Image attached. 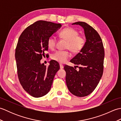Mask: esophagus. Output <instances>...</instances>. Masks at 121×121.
I'll return each instance as SVG.
<instances>
[{"instance_id": "34e87169", "label": "esophagus", "mask_w": 121, "mask_h": 121, "mask_svg": "<svg viewBox=\"0 0 121 121\" xmlns=\"http://www.w3.org/2000/svg\"><path fill=\"white\" fill-rule=\"evenodd\" d=\"M60 69H63V65H61V64H60Z\"/></svg>"}]
</instances>
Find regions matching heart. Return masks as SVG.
<instances>
[{"label":"heart","instance_id":"b5f03b06","mask_svg":"<svg viewBox=\"0 0 121 121\" xmlns=\"http://www.w3.org/2000/svg\"><path fill=\"white\" fill-rule=\"evenodd\" d=\"M61 39L66 41L65 48L70 49L73 53H78L83 49L86 44V39L83 35H79L78 30L72 27H66L61 30L59 34ZM57 39L53 36H50L47 39L49 48L53 49L56 47ZM69 50H58L53 53L51 58L56 62L64 63L70 57Z\"/></svg>","mask_w":121,"mask_h":121}]
</instances>
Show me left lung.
Listing matches in <instances>:
<instances>
[{
  "mask_svg": "<svg viewBox=\"0 0 121 121\" xmlns=\"http://www.w3.org/2000/svg\"><path fill=\"white\" fill-rule=\"evenodd\" d=\"M83 27L86 38L83 49L71 59V62L79 65L78 71L65 65L66 83L72 94L76 96H87L93 91L103 74L104 50L103 43L93 27L84 22L72 24Z\"/></svg>",
  "mask_w": 121,
  "mask_h": 121,
  "instance_id": "1",
  "label": "left lung"
}]
</instances>
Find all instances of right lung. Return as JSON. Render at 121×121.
<instances>
[{
    "label": "right lung",
    "instance_id": "obj_1",
    "mask_svg": "<svg viewBox=\"0 0 121 121\" xmlns=\"http://www.w3.org/2000/svg\"><path fill=\"white\" fill-rule=\"evenodd\" d=\"M61 26L59 23L38 21L27 27L19 37L15 51L17 76L22 87L32 96L38 98L51 89L60 65L51 60L48 67L40 60L48 50L47 39Z\"/></svg>",
    "mask_w": 121,
    "mask_h": 121
}]
</instances>
